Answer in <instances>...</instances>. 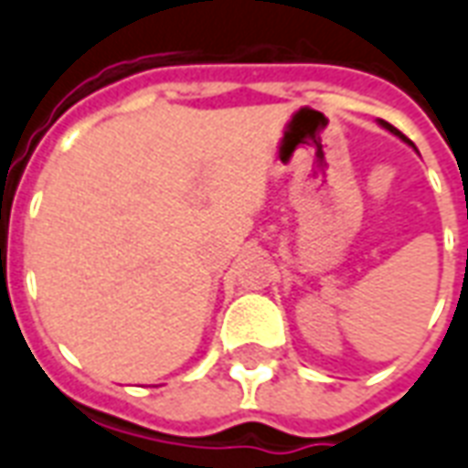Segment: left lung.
<instances>
[{"mask_svg":"<svg viewBox=\"0 0 468 468\" xmlns=\"http://www.w3.org/2000/svg\"><path fill=\"white\" fill-rule=\"evenodd\" d=\"M382 126H384V128H387V131H392V133H397V136H401L399 131H397V128H394V126H392V123H387V121H382ZM401 138H404V136H401Z\"/></svg>","mask_w":468,"mask_h":468,"instance_id":"8db88e82","label":"left lung"}]
</instances>
